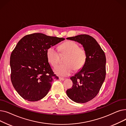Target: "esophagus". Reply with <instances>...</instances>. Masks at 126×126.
Listing matches in <instances>:
<instances>
[{"label":"esophagus","mask_w":126,"mask_h":126,"mask_svg":"<svg viewBox=\"0 0 126 126\" xmlns=\"http://www.w3.org/2000/svg\"><path fill=\"white\" fill-rule=\"evenodd\" d=\"M59 79L60 80H61L62 81H64L65 80V79L63 78H62V77H59Z\"/></svg>","instance_id":"34e87169"}]
</instances>
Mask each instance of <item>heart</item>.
<instances>
[{"instance_id":"b5f03b06","label":"heart","mask_w":126,"mask_h":126,"mask_svg":"<svg viewBox=\"0 0 126 126\" xmlns=\"http://www.w3.org/2000/svg\"><path fill=\"white\" fill-rule=\"evenodd\" d=\"M60 54H67L64 63L59 65L54 68L55 73L60 76L67 77L74 72L75 69L78 71L81 69L87 61V52L86 50L79 47L78 43L74 41H67L59 46ZM46 58L48 62L55 66L59 62V54L58 50L54 46H51L46 50Z\"/></svg>"}]
</instances>
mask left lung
<instances>
[{"mask_svg":"<svg viewBox=\"0 0 126 126\" xmlns=\"http://www.w3.org/2000/svg\"><path fill=\"white\" fill-rule=\"evenodd\" d=\"M66 39L83 45L87 55L83 67L70 78L73 85L71 88L67 90L66 94L76 103H86L96 96L105 79L106 59L105 52L95 39L88 35Z\"/></svg>","mask_w":126,"mask_h":126,"instance_id":"1","label":"left lung"}]
</instances>
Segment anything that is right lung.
<instances>
[{"label": "right lung", "instance_id": "1", "mask_svg": "<svg viewBox=\"0 0 126 126\" xmlns=\"http://www.w3.org/2000/svg\"><path fill=\"white\" fill-rule=\"evenodd\" d=\"M65 40L42 33L26 35L20 39L11 53L10 66L12 84L18 94L26 100L39 101L48 94L54 79L46 58V50Z\"/></svg>", "mask_w": 126, "mask_h": 126}]
</instances>
